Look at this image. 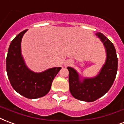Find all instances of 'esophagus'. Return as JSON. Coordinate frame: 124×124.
<instances>
[{
	"instance_id": "obj_1",
	"label": "esophagus",
	"mask_w": 124,
	"mask_h": 124,
	"mask_svg": "<svg viewBox=\"0 0 124 124\" xmlns=\"http://www.w3.org/2000/svg\"><path fill=\"white\" fill-rule=\"evenodd\" d=\"M71 64V61L70 60H66V62H65V66H68V65Z\"/></svg>"
}]
</instances>
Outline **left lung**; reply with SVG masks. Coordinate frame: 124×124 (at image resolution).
I'll list each match as a JSON object with an SVG mask.
<instances>
[{"label": "left lung", "instance_id": "8db88e82", "mask_svg": "<svg viewBox=\"0 0 124 124\" xmlns=\"http://www.w3.org/2000/svg\"><path fill=\"white\" fill-rule=\"evenodd\" d=\"M106 49V58L99 73L93 78H82L76 70L68 67L70 91L76 99L93 102L108 92L116 78L118 58L114 46L101 33H96Z\"/></svg>", "mask_w": 124, "mask_h": 124}]
</instances>
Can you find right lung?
<instances>
[{
  "mask_svg": "<svg viewBox=\"0 0 124 124\" xmlns=\"http://www.w3.org/2000/svg\"><path fill=\"white\" fill-rule=\"evenodd\" d=\"M25 29L18 34L8 48L6 65L8 78L14 89L30 99L45 96L51 88L53 81L61 67H54L40 73L28 68L22 55L21 42Z\"/></svg>",
  "mask_w": 124,
  "mask_h": 124,
  "instance_id": "add662e5",
  "label": "right lung"
}]
</instances>
